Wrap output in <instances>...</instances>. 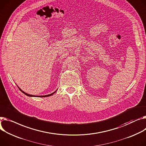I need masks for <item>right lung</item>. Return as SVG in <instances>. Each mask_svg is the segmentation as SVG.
<instances>
[{
	"label": "right lung",
	"mask_w": 146,
	"mask_h": 146,
	"mask_svg": "<svg viewBox=\"0 0 146 146\" xmlns=\"http://www.w3.org/2000/svg\"><path fill=\"white\" fill-rule=\"evenodd\" d=\"M19 89L21 90V92H22V93H25L26 95H27V96H30V97H48V96H52V94H53L56 91H55L54 93H52V94H48V95H45V96H33V95H31V94H27V93H25L23 91H22L20 88H19Z\"/></svg>",
	"instance_id": "1"
}]
</instances>
